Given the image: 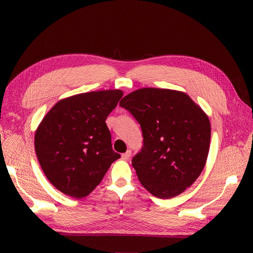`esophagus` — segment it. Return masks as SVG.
<instances>
[{
	"instance_id": "34e87169",
	"label": "esophagus",
	"mask_w": 253,
	"mask_h": 253,
	"mask_svg": "<svg viewBox=\"0 0 253 253\" xmlns=\"http://www.w3.org/2000/svg\"><path fill=\"white\" fill-rule=\"evenodd\" d=\"M130 155H131V152H130V151H127L126 153H124V154H123V155H122V158H123V160H125V161H128V160H129Z\"/></svg>"
}]
</instances>
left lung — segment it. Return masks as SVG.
I'll use <instances>...</instances> for the list:
<instances>
[{
  "label": "left lung",
  "instance_id": "obj_1",
  "mask_svg": "<svg viewBox=\"0 0 253 253\" xmlns=\"http://www.w3.org/2000/svg\"><path fill=\"white\" fill-rule=\"evenodd\" d=\"M140 124L142 151L131 161L139 182L149 193L170 199L200 176L207 163L211 124L185 92L142 88L119 102Z\"/></svg>",
  "mask_w": 253,
  "mask_h": 253
}]
</instances>
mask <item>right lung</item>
<instances>
[{
	"label": "right lung",
	"instance_id": "add662e5",
	"mask_svg": "<svg viewBox=\"0 0 253 253\" xmlns=\"http://www.w3.org/2000/svg\"><path fill=\"white\" fill-rule=\"evenodd\" d=\"M123 95L115 89L65 98L37 128L34 147L41 169L63 194L75 199L89 195L121 157L111 147L106 119Z\"/></svg>",
	"mask_w": 253,
	"mask_h": 253
}]
</instances>
